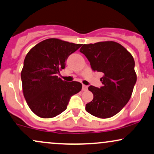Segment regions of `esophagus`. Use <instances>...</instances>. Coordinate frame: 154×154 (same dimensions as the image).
<instances>
[{
  "instance_id": "34e87169",
  "label": "esophagus",
  "mask_w": 154,
  "mask_h": 154,
  "mask_svg": "<svg viewBox=\"0 0 154 154\" xmlns=\"http://www.w3.org/2000/svg\"><path fill=\"white\" fill-rule=\"evenodd\" d=\"M87 90H88V86H86V85H83L82 91H87Z\"/></svg>"
}]
</instances>
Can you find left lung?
Returning <instances> with one entry per match:
<instances>
[{"mask_svg": "<svg viewBox=\"0 0 154 154\" xmlns=\"http://www.w3.org/2000/svg\"><path fill=\"white\" fill-rule=\"evenodd\" d=\"M80 52L88 58L93 71L103 73V86L88 87L94 98L86 105V111L100 119L113 116L128 103L136 84L134 58L114 41L84 44Z\"/></svg>", "mask_w": 154, "mask_h": 154, "instance_id": "8db88e82", "label": "left lung"}]
</instances>
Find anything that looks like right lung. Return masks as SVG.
<instances>
[{
  "label": "right lung",
  "instance_id": "add662e5",
  "mask_svg": "<svg viewBox=\"0 0 154 154\" xmlns=\"http://www.w3.org/2000/svg\"><path fill=\"white\" fill-rule=\"evenodd\" d=\"M82 44L48 38L33 47L26 55L20 76L23 96L28 106L44 119L60 114L70 98L82 88L77 81L66 82L57 74L65 68L66 60Z\"/></svg>",
  "mask_w": 154,
  "mask_h": 154
}]
</instances>
